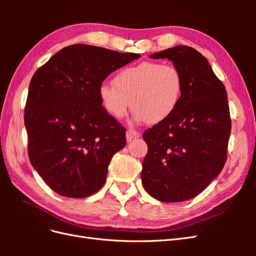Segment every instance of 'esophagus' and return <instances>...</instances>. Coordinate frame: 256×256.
I'll list each match as a JSON object with an SVG mask.
<instances>
[{"label": "esophagus", "instance_id": "1", "mask_svg": "<svg viewBox=\"0 0 256 256\" xmlns=\"http://www.w3.org/2000/svg\"><path fill=\"white\" fill-rule=\"evenodd\" d=\"M140 136H141V134L138 132L136 130H132V129L127 130V132H126L127 142H131V141L134 140V138H138Z\"/></svg>", "mask_w": 256, "mask_h": 256}]
</instances>
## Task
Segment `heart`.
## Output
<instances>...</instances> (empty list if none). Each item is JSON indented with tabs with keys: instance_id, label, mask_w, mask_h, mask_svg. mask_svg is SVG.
<instances>
[{
	"instance_id": "b5f03b06",
	"label": "heart",
	"mask_w": 256,
	"mask_h": 256,
	"mask_svg": "<svg viewBox=\"0 0 256 256\" xmlns=\"http://www.w3.org/2000/svg\"><path fill=\"white\" fill-rule=\"evenodd\" d=\"M182 76L172 64L146 60L124 68L114 84L102 83L99 98L104 110L115 120H122L132 106L134 120L159 124L171 116L180 104Z\"/></svg>"
}]
</instances>
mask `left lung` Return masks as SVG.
Segmentation results:
<instances>
[{"instance_id":"left-lung-1","label":"left lung","mask_w":256,"mask_h":256,"mask_svg":"<svg viewBox=\"0 0 256 256\" xmlns=\"http://www.w3.org/2000/svg\"><path fill=\"white\" fill-rule=\"evenodd\" d=\"M173 62L182 76V94L174 113L147 129L143 160L144 189L161 202L196 196L220 174L230 134L228 95L208 60L187 46L154 53Z\"/></svg>"}]
</instances>
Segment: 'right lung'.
<instances>
[{
	"instance_id": "right-lung-1",
	"label": "right lung",
	"mask_w": 256,
	"mask_h": 256,
	"mask_svg": "<svg viewBox=\"0 0 256 256\" xmlns=\"http://www.w3.org/2000/svg\"><path fill=\"white\" fill-rule=\"evenodd\" d=\"M140 56L78 44L34 74L24 110L28 157L58 194L88 198L104 184L113 154L126 146V130L104 110L99 88Z\"/></svg>"
}]
</instances>
